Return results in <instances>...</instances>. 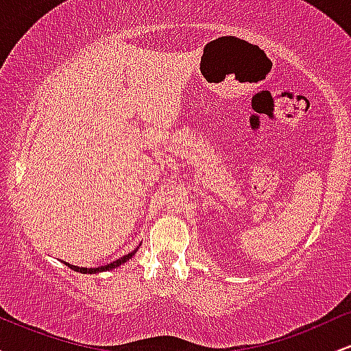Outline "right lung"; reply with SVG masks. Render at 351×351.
<instances>
[{"label":"right lung","mask_w":351,"mask_h":351,"mask_svg":"<svg viewBox=\"0 0 351 351\" xmlns=\"http://www.w3.org/2000/svg\"><path fill=\"white\" fill-rule=\"evenodd\" d=\"M135 252H136V249H135V251H132L130 254H127V256H123V257H120V259L114 261V263H110V264H107V265H100V267L87 269V267H79V265H72V264H67V263H64V264H66L67 267H71L72 271H75V272H80V274H97V272H106V271H112V269H117V267H119V265H122V264L127 263L128 259H132V256H134Z\"/></svg>","instance_id":"add662e5"}]
</instances>
